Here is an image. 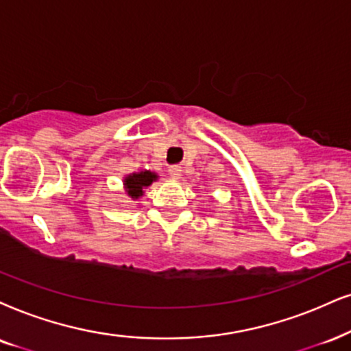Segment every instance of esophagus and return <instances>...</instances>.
I'll return each instance as SVG.
<instances>
[{
    "label": "esophagus",
    "mask_w": 351,
    "mask_h": 351,
    "mask_svg": "<svg viewBox=\"0 0 351 351\" xmlns=\"http://www.w3.org/2000/svg\"><path fill=\"white\" fill-rule=\"evenodd\" d=\"M168 173H170V176L173 180H180L181 178V167L173 165V167L168 168Z\"/></svg>",
    "instance_id": "obj_1"
}]
</instances>
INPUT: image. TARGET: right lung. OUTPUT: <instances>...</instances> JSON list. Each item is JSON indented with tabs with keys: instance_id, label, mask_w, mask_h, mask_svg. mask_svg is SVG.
Segmentation results:
<instances>
[{
	"instance_id": "obj_1",
	"label": "right lung",
	"mask_w": 351,
	"mask_h": 351,
	"mask_svg": "<svg viewBox=\"0 0 351 351\" xmlns=\"http://www.w3.org/2000/svg\"><path fill=\"white\" fill-rule=\"evenodd\" d=\"M154 180H157V175L150 171H141V173H134V175H130L126 180H124L128 196L132 199L143 196V189L145 186L152 184Z\"/></svg>"
}]
</instances>
